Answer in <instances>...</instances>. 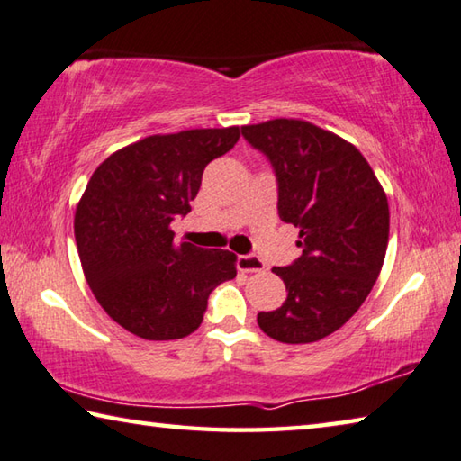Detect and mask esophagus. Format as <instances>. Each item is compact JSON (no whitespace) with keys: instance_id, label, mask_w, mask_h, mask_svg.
I'll return each mask as SVG.
<instances>
[{"instance_id":"esophagus-1","label":"esophagus","mask_w":461,"mask_h":461,"mask_svg":"<svg viewBox=\"0 0 461 461\" xmlns=\"http://www.w3.org/2000/svg\"><path fill=\"white\" fill-rule=\"evenodd\" d=\"M239 269L245 271V274H255V271L266 269V263H263L258 255H240Z\"/></svg>"}]
</instances>
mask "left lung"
Segmentation results:
<instances>
[{"label":"left lung","instance_id":"left-lung-1","mask_svg":"<svg viewBox=\"0 0 461 461\" xmlns=\"http://www.w3.org/2000/svg\"><path fill=\"white\" fill-rule=\"evenodd\" d=\"M277 179V212L300 229L302 255L274 267L288 298L259 312L261 330L282 343H314L357 312L386 258L388 198L366 157L304 120L276 118L240 128Z\"/></svg>","mask_w":461,"mask_h":461}]
</instances>
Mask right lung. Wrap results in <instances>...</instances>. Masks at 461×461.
Instances as JSON below:
<instances>
[{"mask_svg":"<svg viewBox=\"0 0 461 461\" xmlns=\"http://www.w3.org/2000/svg\"><path fill=\"white\" fill-rule=\"evenodd\" d=\"M239 126L153 134L110 155L75 210L86 280L120 327L149 341L194 333L208 296L237 276V255L176 243L210 161L237 145Z\"/></svg>","mask_w":461,"mask_h":461,"instance_id":"1","label":"right lung"}]
</instances>
